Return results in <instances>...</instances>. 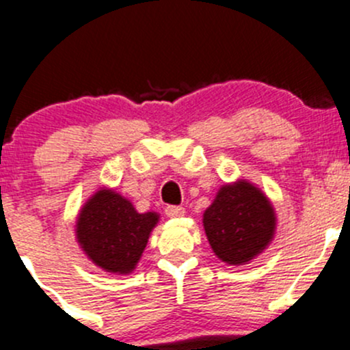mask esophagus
<instances>
[{"instance_id": "esophagus-1", "label": "esophagus", "mask_w": 350, "mask_h": 350, "mask_svg": "<svg viewBox=\"0 0 350 350\" xmlns=\"http://www.w3.org/2000/svg\"><path fill=\"white\" fill-rule=\"evenodd\" d=\"M186 211L183 206H174V204H171V206L165 208V215H167L169 218H179V217H183Z\"/></svg>"}]
</instances>
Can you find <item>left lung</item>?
I'll return each instance as SVG.
<instances>
[{"mask_svg":"<svg viewBox=\"0 0 350 350\" xmlns=\"http://www.w3.org/2000/svg\"><path fill=\"white\" fill-rule=\"evenodd\" d=\"M203 227L218 259L237 266L249 262L269 245L276 215L266 195L242 179L221 186L203 213Z\"/></svg>","mask_w":350,"mask_h":350,"instance_id":"obj_1","label":"left lung"}]
</instances>
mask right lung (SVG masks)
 <instances>
[{
	"mask_svg": "<svg viewBox=\"0 0 350 350\" xmlns=\"http://www.w3.org/2000/svg\"><path fill=\"white\" fill-rule=\"evenodd\" d=\"M157 221L159 215L154 211L139 213L126 198L100 189L81 210L77 242L101 269L129 274L135 269Z\"/></svg>",
	"mask_w": 350,
	"mask_h": 350,
	"instance_id": "obj_1",
	"label": "right lung"
}]
</instances>
